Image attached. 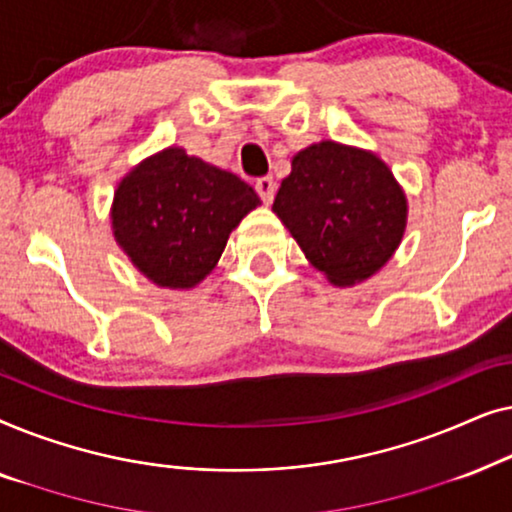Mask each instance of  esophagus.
I'll use <instances>...</instances> for the list:
<instances>
[{
  "instance_id": "obj_1",
  "label": "esophagus",
  "mask_w": 512,
  "mask_h": 512,
  "mask_svg": "<svg viewBox=\"0 0 512 512\" xmlns=\"http://www.w3.org/2000/svg\"><path fill=\"white\" fill-rule=\"evenodd\" d=\"M254 188H256L258 198H261V200L265 202V205H270L272 198H275V191H277L275 179H272V177H261V179H256Z\"/></svg>"
}]
</instances>
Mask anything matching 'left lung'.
<instances>
[{"mask_svg":"<svg viewBox=\"0 0 512 512\" xmlns=\"http://www.w3.org/2000/svg\"><path fill=\"white\" fill-rule=\"evenodd\" d=\"M272 212L314 268L349 286L389 261L401 244L408 205L380 158L321 142L293 158Z\"/></svg>","mask_w":512,"mask_h":512,"instance_id":"left-lung-1","label":"left lung"}]
</instances>
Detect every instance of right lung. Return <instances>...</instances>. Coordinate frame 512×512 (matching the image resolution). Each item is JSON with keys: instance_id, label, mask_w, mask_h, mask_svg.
<instances>
[{"instance_id": "add662e5", "label": "right lung", "mask_w": 512, "mask_h": 512, "mask_svg": "<svg viewBox=\"0 0 512 512\" xmlns=\"http://www.w3.org/2000/svg\"><path fill=\"white\" fill-rule=\"evenodd\" d=\"M258 195L240 177L165 149L132 170L114 195V237L151 282L191 289L226 249Z\"/></svg>"}]
</instances>
